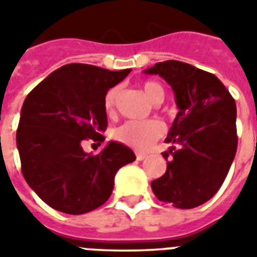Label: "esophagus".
<instances>
[{"label": "esophagus", "instance_id": "1", "mask_svg": "<svg viewBox=\"0 0 257 257\" xmlns=\"http://www.w3.org/2000/svg\"><path fill=\"white\" fill-rule=\"evenodd\" d=\"M136 158H137V161H144V159L147 158V155H145V154H137V155H136Z\"/></svg>", "mask_w": 257, "mask_h": 257}]
</instances>
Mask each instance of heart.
<instances>
[{
	"label": "heart",
	"instance_id": "1",
	"mask_svg": "<svg viewBox=\"0 0 257 257\" xmlns=\"http://www.w3.org/2000/svg\"><path fill=\"white\" fill-rule=\"evenodd\" d=\"M143 90L149 101L158 102L163 101L165 91L162 85L156 81H145L143 84ZM119 95V88L113 87L105 94L103 105L108 113H112L114 109V103ZM163 134V125L156 120H147V121H138V120H130L125 121L124 124L117 127L113 132V138L119 143L128 145L134 149H148L155 141H158Z\"/></svg>",
	"mask_w": 257,
	"mask_h": 257
}]
</instances>
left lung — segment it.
I'll return each mask as SVG.
<instances>
[{
    "mask_svg": "<svg viewBox=\"0 0 257 257\" xmlns=\"http://www.w3.org/2000/svg\"><path fill=\"white\" fill-rule=\"evenodd\" d=\"M145 73L166 80L178 106L166 138L173 147L162 154L166 173L151 183L152 191L178 209L199 206L220 190L235 158V101L214 74L185 62H159Z\"/></svg>",
    "mask_w": 257,
    "mask_h": 257,
    "instance_id": "8db88e82",
    "label": "left lung"
}]
</instances>
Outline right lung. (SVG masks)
Wrapping results in <instances>:
<instances>
[{"instance_id":"1","label":"right lung","mask_w":257,"mask_h":257,"mask_svg":"<svg viewBox=\"0 0 257 257\" xmlns=\"http://www.w3.org/2000/svg\"><path fill=\"white\" fill-rule=\"evenodd\" d=\"M128 73L69 63L26 96L16 132L22 174L55 210L83 214L99 207L112 194L116 172L136 161L132 149L114 141L96 155L81 147L84 140L105 141V94Z\"/></svg>"}]
</instances>
